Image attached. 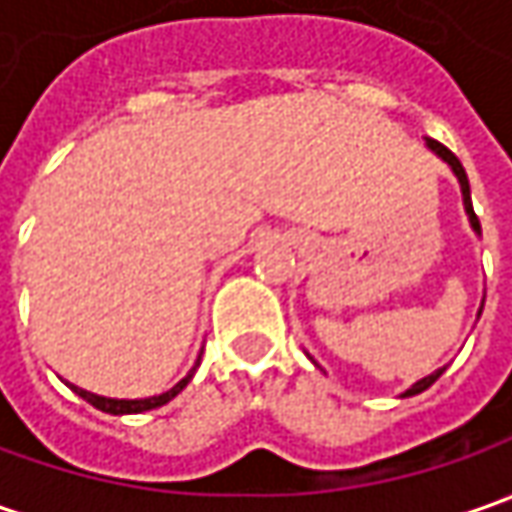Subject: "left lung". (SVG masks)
I'll return each mask as SVG.
<instances>
[{
  "label": "left lung",
  "mask_w": 512,
  "mask_h": 512,
  "mask_svg": "<svg viewBox=\"0 0 512 512\" xmlns=\"http://www.w3.org/2000/svg\"><path fill=\"white\" fill-rule=\"evenodd\" d=\"M427 148L433 150V153H436L439 159H444V162L450 165V170L456 173V179H459V185H462L464 210H467V219H470V227H473L476 233H482V225H479V216L473 213V202H470V182H467V173H464L462 162L456 159V153H453V150H447L442 145V142H436V139H427ZM479 316H482V310H479ZM442 373H444V367H442V370H436V373H430V376H424V379H419V382L413 384L410 390H404L402 396H416V393H422V390H427V387L436 382V379H439Z\"/></svg>",
  "instance_id": "obj_1"
}]
</instances>
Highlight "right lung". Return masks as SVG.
<instances>
[{"label":"right lung","instance_id":"right-lung-1","mask_svg":"<svg viewBox=\"0 0 512 512\" xmlns=\"http://www.w3.org/2000/svg\"><path fill=\"white\" fill-rule=\"evenodd\" d=\"M193 370H196V367H193ZM193 370L187 373L182 382L173 384L168 393H162V396H150V399H105V396L88 393V390H82V387H76V384H70V387H73V393H79V396H82V399H85L88 404H93L96 410L110 413V416H128V413H145V410H156V407L168 404L170 399H176V396H179V393H182V390L187 387V382L193 379Z\"/></svg>","mask_w":512,"mask_h":512}]
</instances>
